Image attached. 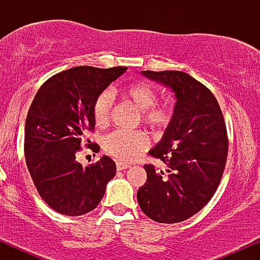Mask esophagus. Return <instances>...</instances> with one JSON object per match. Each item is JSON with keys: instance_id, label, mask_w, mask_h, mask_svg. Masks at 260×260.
<instances>
[{"instance_id": "obj_1", "label": "esophagus", "mask_w": 260, "mask_h": 260, "mask_svg": "<svg viewBox=\"0 0 260 260\" xmlns=\"http://www.w3.org/2000/svg\"><path fill=\"white\" fill-rule=\"evenodd\" d=\"M129 166H131L129 164L122 162V161H117V162H116V168H117L118 171H122V170H126V169L129 168Z\"/></svg>"}]
</instances>
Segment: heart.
Instances as JSON below:
<instances>
[{"label": "heart", "instance_id": "1", "mask_svg": "<svg viewBox=\"0 0 260 260\" xmlns=\"http://www.w3.org/2000/svg\"><path fill=\"white\" fill-rule=\"evenodd\" d=\"M127 100L140 110V118L154 131L166 129L174 117V109L166 103H156V91L147 83H134L122 92ZM113 98L111 91L100 92L92 104V117L98 126H106L111 118ZM149 145L147 133L143 131L116 129L103 138V148L116 159L132 161Z\"/></svg>", "mask_w": 260, "mask_h": 260}]
</instances>
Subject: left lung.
<instances>
[{
    "label": "left lung",
    "instance_id": "8db88e82",
    "mask_svg": "<svg viewBox=\"0 0 260 260\" xmlns=\"http://www.w3.org/2000/svg\"><path fill=\"white\" fill-rule=\"evenodd\" d=\"M172 89L176 106L162 139L149 151L166 171L144 165L147 182L137 193L139 207L156 222L189 219L210 201L221 181L229 153L226 123L216 98L204 84L180 71H143Z\"/></svg>",
    "mask_w": 260,
    "mask_h": 260
}]
</instances>
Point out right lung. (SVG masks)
<instances>
[{"label":"right lung","mask_w":260,"mask_h":260,"mask_svg":"<svg viewBox=\"0 0 260 260\" xmlns=\"http://www.w3.org/2000/svg\"><path fill=\"white\" fill-rule=\"evenodd\" d=\"M126 67L79 66L55 74L40 86L25 121L24 154L38 193L59 214L78 216L98 207L107 182L116 175L109 156L83 168L76 154L82 143L94 153L96 143L85 139L94 132L92 104Z\"/></svg>","instance_id":"right-lung-1"}]
</instances>
